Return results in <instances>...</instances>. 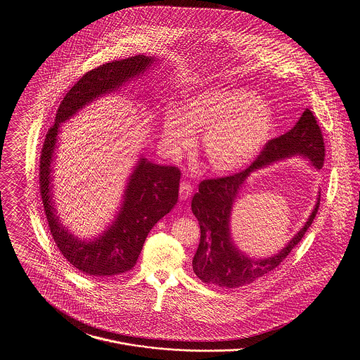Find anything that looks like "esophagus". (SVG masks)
Here are the masks:
<instances>
[{
    "mask_svg": "<svg viewBox=\"0 0 360 360\" xmlns=\"http://www.w3.org/2000/svg\"><path fill=\"white\" fill-rule=\"evenodd\" d=\"M191 193H193L191 185L188 182H181V185H179V200L186 201L191 197Z\"/></svg>",
    "mask_w": 360,
    "mask_h": 360,
    "instance_id": "obj_1",
    "label": "esophagus"
}]
</instances>
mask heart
I'll list each match as a JSON object with an SVG mask.
<instances>
[{
  "label": "heart",
  "mask_w": 360,
  "mask_h": 360,
  "mask_svg": "<svg viewBox=\"0 0 360 360\" xmlns=\"http://www.w3.org/2000/svg\"><path fill=\"white\" fill-rule=\"evenodd\" d=\"M273 108L245 89H210L185 98L178 110H166L162 135L174 154L194 146L193 132L204 134L209 166L221 174L247 167L274 129Z\"/></svg>",
  "instance_id": "b5f03b06"
}]
</instances>
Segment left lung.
Wrapping results in <instances>:
<instances>
[{
    "label": "left lung",
    "instance_id": "obj_1",
    "mask_svg": "<svg viewBox=\"0 0 360 360\" xmlns=\"http://www.w3.org/2000/svg\"><path fill=\"white\" fill-rule=\"evenodd\" d=\"M294 156L308 160L309 165L317 170L324 166V139L309 109L290 131L270 140L257 160L244 172L224 178L205 179L200 184L191 201V212L201 229L200 244L193 257V271L202 282L228 289L250 285L275 270L302 240L317 214L320 195L305 225L278 254L271 257L257 259L244 254L235 244L231 233L232 206L239 198L248 176L275 162Z\"/></svg>",
    "mask_w": 360,
    "mask_h": 360
}]
</instances>
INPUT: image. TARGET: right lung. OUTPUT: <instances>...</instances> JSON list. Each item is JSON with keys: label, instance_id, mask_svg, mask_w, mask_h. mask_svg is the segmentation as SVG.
<instances>
[{"label": "right lung", "instance_id": "add662e5", "mask_svg": "<svg viewBox=\"0 0 360 360\" xmlns=\"http://www.w3.org/2000/svg\"><path fill=\"white\" fill-rule=\"evenodd\" d=\"M154 56L136 55L105 63L86 72L59 105L40 156V194L53 241L75 269L93 276L122 274L136 264L147 235L178 201L181 172L175 166L156 165L140 156L124 188L115 220L93 239H79L60 221L52 194L53 160L60 125L89 103L120 91L154 66Z\"/></svg>", "mask_w": 360, "mask_h": 360}]
</instances>
